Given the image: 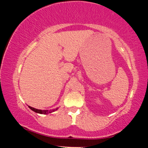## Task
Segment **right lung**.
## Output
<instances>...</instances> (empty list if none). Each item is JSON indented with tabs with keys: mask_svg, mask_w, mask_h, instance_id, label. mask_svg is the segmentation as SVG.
I'll return each instance as SVG.
<instances>
[{
	"mask_svg": "<svg viewBox=\"0 0 148 148\" xmlns=\"http://www.w3.org/2000/svg\"><path fill=\"white\" fill-rule=\"evenodd\" d=\"M30 108H31L32 110H33L34 111L37 112V113H48V111L47 110H44V109H41V108H31V107H30ZM51 112L52 111H49V113H51Z\"/></svg>",
	"mask_w": 148,
	"mask_h": 148,
	"instance_id": "right-lung-1",
	"label": "right lung"
}]
</instances>
